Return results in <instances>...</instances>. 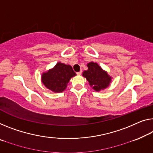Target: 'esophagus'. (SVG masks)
Listing matches in <instances>:
<instances>
[{
    "mask_svg": "<svg viewBox=\"0 0 153 153\" xmlns=\"http://www.w3.org/2000/svg\"><path fill=\"white\" fill-rule=\"evenodd\" d=\"M81 73H82V71L81 70V71H79V72H76V74H77V75H81Z\"/></svg>",
    "mask_w": 153,
    "mask_h": 153,
    "instance_id": "34e87169",
    "label": "esophagus"
}]
</instances>
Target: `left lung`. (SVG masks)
Returning <instances> with one entry per match:
<instances>
[{"label": "left lung", "instance_id": "1", "mask_svg": "<svg viewBox=\"0 0 153 153\" xmlns=\"http://www.w3.org/2000/svg\"><path fill=\"white\" fill-rule=\"evenodd\" d=\"M88 69L83 72L84 76L93 90L100 91L106 89L111 82L112 77L97 63L90 62L87 64Z\"/></svg>", "mask_w": 153, "mask_h": 153}]
</instances>
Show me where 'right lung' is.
<instances>
[{
  "instance_id": "right-lung-1",
  "label": "right lung",
  "mask_w": 153,
  "mask_h": 153,
  "mask_svg": "<svg viewBox=\"0 0 153 153\" xmlns=\"http://www.w3.org/2000/svg\"><path fill=\"white\" fill-rule=\"evenodd\" d=\"M76 75L71 65L58 62L53 68L42 73L41 81L53 92L60 93L66 89L70 80Z\"/></svg>"
}]
</instances>
